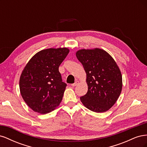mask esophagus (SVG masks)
Instances as JSON below:
<instances>
[{
    "instance_id": "obj_1",
    "label": "esophagus",
    "mask_w": 147,
    "mask_h": 147,
    "mask_svg": "<svg viewBox=\"0 0 147 147\" xmlns=\"http://www.w3.org/2000/svg\"><path fill=\"white\" fill-rule=\"evenodd\" d=\"M79 84V82H78V81H76L74 83L71 84V85H72V86H76L77 85V84Z\"/></svg>"
}]
</instances>
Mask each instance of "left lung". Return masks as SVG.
Listing matches in <instances>:
<instances>
[{
  "mask_svg": "<svg viewBox=\"0 0 147 147\" xmlns=\"http://www.w3.org/2000/svg\"><path fill=\"white\" fill-rule=\"evenodd\" d=\"M76 56L86 74V94L80 97L87 109L105 112L115 104L122 90V75L119 67L109 53L100 48L82 49Z\"/></svg>",
  "mask_w": 147,
  "mask_h": 147,
  "instance_id": "8db88e82",
  "label": "left lung"
}]
</instances>
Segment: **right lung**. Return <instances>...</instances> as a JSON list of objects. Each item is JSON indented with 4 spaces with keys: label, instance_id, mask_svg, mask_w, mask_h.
<instances>
[{
    "label": "right lung",
    "instance_id": "obj_1",
    "mask_svg": "<svg viewBox=\"0 0 147 147\" xmlns=\"http://www.w3.org/2000/svg\"><path fill=\"white\" fill-rule=\"evenodd\" d=\"M69 53L67 48L45 49L24 67L20 78V92L34 112L46 114L60 104L67 84L62 81L59 67Z\"/></svg>",
    "mask_w": 147,
    "mask_h": 147
}]
</instances>
